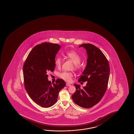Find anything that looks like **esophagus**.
<instances>
[{"label": "esophagus", "instance_id": "obj_1", "mask_svg": "<svg viewBox=\"0 0 134 134\" xmlns=\"http://www.w3.org/2000/svg\"><path fill=\"white\" fill-rule=\"evenodd\" d=\"M71 86V85H70V83H66V86Z\"/></svg>", "mask_w": 134, "mask_h": 134}]
</instances>
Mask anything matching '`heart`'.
I'll use <instances>...</instances> for the list:
<instances>
[{"mask_svg": "<svg viewBox=\"0 0 134 134\" xmlns=\"http://www.w3.org/2000/svg\"><path fill=\"white\" fill-rule=\"evenodd\" d=\"M66 55L74 63L75 68L76 69L79 68V63L81 61V57L77 52L73 51H69L66 52ZM62 62V61L61 57H56L55 60V66L57 68H59L61 66ZM58 76L64 81L70 82L72 80L73 74L70 72L64 71L59 73L58 74Z\"/></svg>", "mask_w": 134, "mask_h": 134, "instance_id": "heart-1", "label": "heart"}]
</instances>
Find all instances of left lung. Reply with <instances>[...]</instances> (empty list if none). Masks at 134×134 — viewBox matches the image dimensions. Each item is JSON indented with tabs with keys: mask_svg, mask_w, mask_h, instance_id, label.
Wrapping results in <instances>:
<instances>
[{
	"mask_svg": "<svg viewBox=\"0 0 134 134\" xmlns=\"http://www.w3.org/2000/svg\"><path fill=\"white\" fill-rule=\"evenodd\" d=\"M79 47L86 49L87 59L86 66L78 81L87 83L82 89L79 85L74 84L76 91L71 97L75 104L89 108L99 103L105 94L109 77V65L105 55L94 45L83 44Z\"/></svg>",
	"mask_w": 134,
	"mask_h": 134,
	"instance_id": "8db88e82",
	"label": "left lung"
}]
</instances>
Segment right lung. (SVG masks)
Here are the masks:
<instances>
[{
	"label": "right lung",
	"instance_id": "right-lung-1",
	"mask_svg": "<svg viewBox=\"0 0 134 134\" xmlns=\"http://www.w3.org/2000/svg\"><path fill=\"white\" fill-rule=\"evenodd\" d=\"M60 48L57 44H38L32 49L23 65L25 89L33 101L42 108L54 105L60 91L66 86L63 79L51 83L48 79V71L55 70V57Z\"/></svg>",
	"mask_w": 134,
	"mask_h": 134
}]
</instances>
